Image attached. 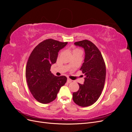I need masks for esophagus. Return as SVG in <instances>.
<instances>
[{"label": "esophagus", "mask_w": 132, "mask_h": 132, "mask_svg": "<svg viewBox=\"0 0 132 132\" xmlns=\"http://www.w3.org/2000/svg\"><path fill=\"white\" fill-rule=\"evenodd\" d=\"M71 81H72V80H71V79H69V78L67 79V82H68L69 83V82H71Z\"/></svg>", "instance_id": "esophagus-1"}]
</instances>
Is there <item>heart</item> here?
<instances>
[{
  "instance_id": "b5f03b06",
  "label": "heart",
  "mask_w": 132,
  "mask_h": 132,
  "mask_svg": "<svg viewBox=\"0 0 132 132\" xmlns=\"http://www.w3.org/2000/svg\"><path fill=\"white\" fill-rule=\"evenodd\" d=\"M77 50H74V51H77Z\"/></svg>"
}]
</instances>
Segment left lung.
I'll list each match as a JSON object with an SVG mask.
<instances>
[{"mask_svg": "<svg viewBox=\"0 0 132 132\" xmlns=\"http://www.w3.org/2000/svg\"><path fill=\"white\" fill-rule=\"evenodd\" d=\"M84 50L85 58L80 70L84 74L83 84H79V89L73 93V99L76 104L91 106L100 96L106 79V65L100 51L93 43L83 40L74 43Z\"/></svg>", "mask_w": 132, "mask_h": 132, "instance_id": "1", "label": "left lung"}]
</instances>
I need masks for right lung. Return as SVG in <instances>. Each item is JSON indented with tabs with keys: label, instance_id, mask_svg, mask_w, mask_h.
Listing matches in <instances>:
<instances>
[{
	"label": "right lung",
	"instance_id": "obj_1",
	"mask_svg": "<svg viewBox=\"0 0 132 132\" xmlns=\"http://www.w3.org/2000/svg\"><path fill=\"white\" fill-rule=\"evenodd\" d=\"M67 43L46 39L35 48L28 59L27 85L34 98L40 103L46 104L54 100L61 87L67 82L66 77H55L50 69L57 61L59 51Z\"/></svg>",
	"mask_w": 132,
	"mask_h": 132
}]
</instances>
